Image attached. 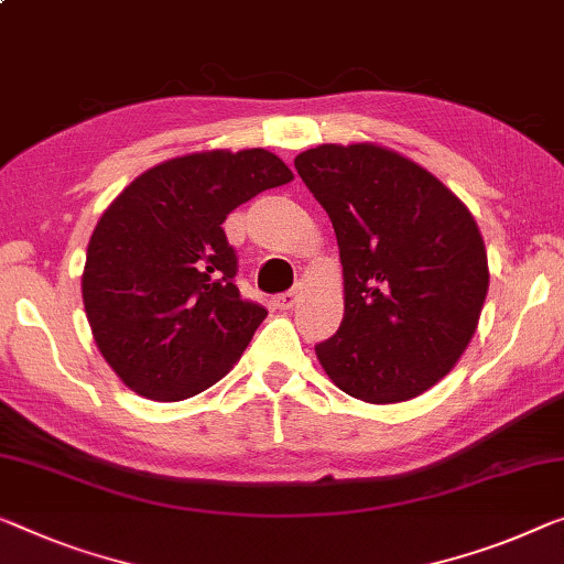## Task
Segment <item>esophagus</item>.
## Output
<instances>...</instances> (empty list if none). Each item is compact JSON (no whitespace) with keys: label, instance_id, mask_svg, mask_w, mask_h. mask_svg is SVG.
<instances>
[{"label":"esophagus","instance_id":"esophagus-1","mask_svg":"<svg viewBox=\"0 0 564 564\" xmlns=\"http://www.w3.org/2000/svg\"><path fill=\"white\" fill-rule=\"evenodd\" d=\"M301 299V285H296V289H291V291H285V293H279V296L273 299V306L275 308H293L296 306V301Z\"/></svg>","mask_w":564,"mask_h":564}]
</instances>
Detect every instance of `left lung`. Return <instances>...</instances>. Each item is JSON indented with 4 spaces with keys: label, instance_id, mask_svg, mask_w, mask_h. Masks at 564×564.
<instances>
[{
    "label": "left lung",
    "instance_id": "obj_1",
    "mask_svg": "<svg viewBox=\"0 0 564 564\" xmlns=\"http://www.w3.org/2000/svg\"><path fill=\"white\" fill-rule=\"evenodd\" d=\"M296 172L334 225L344 318L316 357L351 398L388 405L451 372L476 332L489 265L476 220L431 172L375 144H324Z\"/></svg>",
    "mask_w": 564,
    "mask_h": 564
}]
</instances>
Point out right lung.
Returning <instances> with one entry per match:
<instances>
[{"mask_svg": "<svg viewBox=\"0 0 564 564\" xmlns=\"http://www.w3.org/2000/svg\"><path fill=\"white\" fill-rule=\"evenodd\" d=\"M293 174L265 149L205 151L137 176L88 242L83 304L100 355L137 394L176 402L238 362L265 306L240 296L225 217Z\"/></svg>", "mask_w": 564, "mask_h": 564, "instance_id": "add662e5", "label": "right lung"}]
</instances>
